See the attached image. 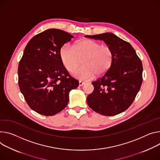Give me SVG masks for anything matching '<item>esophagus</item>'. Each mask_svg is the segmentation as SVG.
<instances>
[{
	"label": "esophagus",
	"mask_w": 160,
	"mask_h": 160,
	"mask_svg": "<svg viewBox=\"0 0 160 160\" xmlns=\"http://www.w3.org/2000/svg\"><path fill=\"white\" fill-rule=\"evenodd\" d=\"M83 85H85V82H78V85L79 86H83Z\"/></svg>",
	"instance_id": "obj_1"
}]
</instances>
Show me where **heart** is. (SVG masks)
Listing matches in <instances>:
<instances>
[{
    "mask_svg": "<svg viewBox=\"0 0 160 160\" xmlns=\"http://www.w3.org/2000/svg\"><path fill=\"white\" fill-rule=\"evenodd\" d=\"M60 57L64 68L74 71L80 64L82 66L74 72L73 75L81 80H89L95 75L99 77L110 69L113 60L111 47L92 39L76 42L72 47L64 45L60 50Z\"/></svg>",
    "mask_w": 160,
    "mask_h": 160,
    "instance_id": "obj_1",
    "label": "heart"
}]
</instances>
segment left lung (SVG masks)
<instances>
[{
    "label": "left lung",
    "mask_w": 160,
    "mask_h": 160,
    "mask_svg": "<svg viewBox=\"0 0 160 160\" xmlns=\"http://www.w3.org/2000/svg\"><path fill=\"white\" fill-rule=\"evenodd\" d=\"M103 40L113 51L110 69L92 82L94 91L87 98L89 107L106 116L118 115L132 104L142 83L143 66L135 50L127 41L111 32L85 36Z\"/></svg>",
    "instance_id": "1"
}]
</instances>
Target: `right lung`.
I'll use <instances>...</instances> for the list:
<instances>
[{
	"mask_svg": "<svg viewBox=\"0 0 160 160\" xmlns=\"http://www.w3.org/2000/svg\"><path fill=\"white\" fill-rule=\"evenodd\" d=\"M72 38L50 28L34 36L25 48L18 65V85L28 105L39 114L60 112L68 103L69 92L78 86L60 57L61 48Z\"/></svg>",
	"mask_w": 160,
	"mask_h": 160,
	"instance_id": "obj_1",
	"label": "right lung"
}]
</instances>
